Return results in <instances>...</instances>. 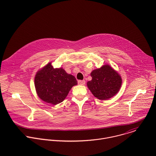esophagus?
Masks as SVG:
<instances>
[{
    "instance_id": "34e87169",
    "label": "esophagus",
    "mask_w": 156,
    "mask_h": 156,
    "mask_svg": "<svg viewBox=\"0 0 156 156\" xmlns=\"http://www.w3.org/2000/svg\"><path fill=\"white\" fill-rule=\"evenodd\" d=\"M78 83L80 85H84L85 84V81L84 80H79L78 81Z\"/></svg>"
}]
</instances>
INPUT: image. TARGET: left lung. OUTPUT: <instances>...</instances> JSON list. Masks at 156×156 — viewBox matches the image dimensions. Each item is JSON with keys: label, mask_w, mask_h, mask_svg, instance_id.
Instances as JSON below:
<instances>
[{"label": "left lung", "mask_w": 156, "mask_h": 156, "mask_svg": "<svg viewBox=\"0 0 156 156\" xmlns=\"http://www.w3.org/2000/svg\"><path fill=\"white\" fill-rule=\"evenodd\" d=\"M91 76L92 80L87 83V86L98 99L107 100L119 91L122 78L110 65H105L93 70Z\"/></svg>", "instance_id": "left-lung-1"}]
</instances>
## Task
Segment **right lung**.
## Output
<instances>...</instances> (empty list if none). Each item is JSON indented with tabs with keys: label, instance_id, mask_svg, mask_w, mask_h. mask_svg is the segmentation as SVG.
<instances>
[{
	"label": "right lung",
	"instance_id": "obj_1",
	"mask_svg": "<svg viewBox=\"0 0 156 156\" xmlns=\"http://www.w3.org/2000/svg\"><path fill=\"white\" fill-rule=\"evenodd\" d=\"M77 84L74 76L62 68L54 69L51 62L39 70L34 78L37 96L43 101L53 105L62 102L72 87Z\"/></svg>",
	"mask_w": 156,
	"mask_h": 156
}]
</instances>
